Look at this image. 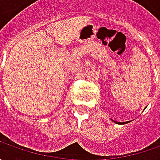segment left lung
<instances>
[{"instance_id": "8db88e82", "label": "left lung", "mask_w": 160, "mask_h": 160, "mask_svg": "<svg viewBox=\"0 0 160 160\" xmlns=\"http://www.w3.org/2000/svg\"><path fill=\"white\" fill-rule=\"evenodd\" d=\"M113 121L114 123H116V124H119V125H125V124H127V123H129V121H127V122H117V121H114L113 119H111Z\"/></svg>"}]
</instances>
